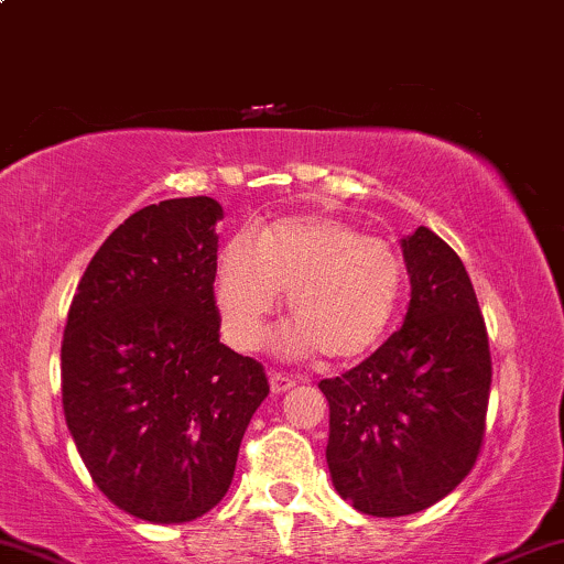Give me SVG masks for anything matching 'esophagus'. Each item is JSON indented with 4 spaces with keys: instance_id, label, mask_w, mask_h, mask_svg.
Listing matches in <instances>:
<instances>
[{
    "instance_id": "34e87169",
    "label": "esophagus",
    "mask_w": 564,
    "mask_h": 564,
    "mask_svg": "<svg viewBox=\"0 0 564 564\" xmlns=\"http://www.w3.org/2000/svg\"><path fill=\"white\" fill-rule=\"evenodd\" d=\"M296 386V381L291 376H286V372L281 370H270V389H273V393H286Z\"/></svg>"
}]
</instances>
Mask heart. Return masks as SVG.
<instances>
[{
  "label": "heart",
  "mask_w": 564,
  "mask_h": 564,
  "mask_svg": "<svg viewBox=\"0 0 564 564\" xmlns=\"http://www.w3.org/2000/svg\"><path fill=\"white\" fill-rule=\"evenodd\" d=\"M402 291L404 262L389 241L325 215L289 217L262 236L241 230L215 270V304L230 347H260L281 294H289V315L300 323L291 349H323L334 362L368 355L381 341Z\"/></svg>",
  "instance_id": "heart-1"
}]
</instances>
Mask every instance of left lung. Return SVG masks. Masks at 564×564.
Masks as SVG:
<instances>
[{
    "instance_id": "obj_1",
    "label": "left lung",
    "mask_w": 564,
    "mask_h": 564,
    "mask_svg": "<svg viewBox=\"0 0 564 564\" xmlns=\"http://www.w3.org/2000/svg\"><path fill=\"white\" fill-rule=\"evenodd\" d=\"M404 325L368 359L321 381L336 491L372 518H402L463 484L486 436L491 351L457 252L431 228L402 239Z\"/></svg>"
}]
</instances>
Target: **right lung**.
Here are the masks:
<instances>
[{"label": "right lung", "mask_w": 564, "mask_h": 564, "mask_svg": "<svg viewBox=\"0 0 564 564\" xmlns=\"http://www.w3.org/2000/svg\"><path fill=\"white\" fill-rule=\"evenodd\" d=\"M220 217L209 196L133 213L88 262L67 312V429L99 491L139 520L213 510L270 393L262 365L220 344Z\"/></svg>", "instance_id": "obj_1"}]
</instances>
